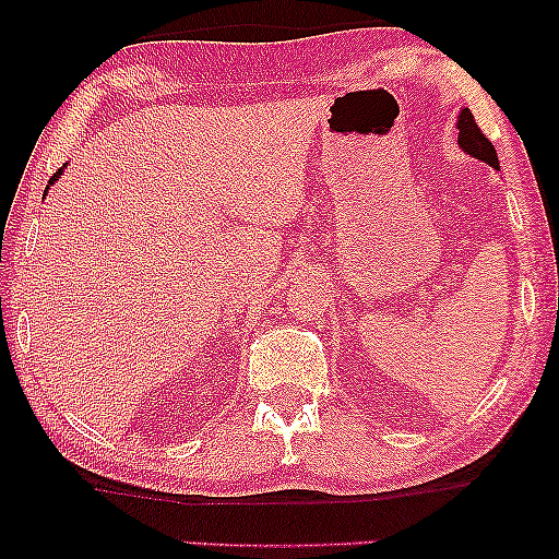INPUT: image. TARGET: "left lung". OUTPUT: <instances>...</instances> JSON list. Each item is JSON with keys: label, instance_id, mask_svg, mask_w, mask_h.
Instances as JSON below:
<instances>
[{"label": "left lung", "instance_id": "left-lung-1", "mask_svg": "<svg viewBox=\"0 0 559 559\" xmlns=\"http://www.w3.org/2000/svg\"><path fill=\"white\" fill-rule=\"evenodd\" d=\"M457 144H461L465 155L484 159V163L491 167H499V155H496L491 140L480 132L476 119H473V114L468 109H461V117H457Z\"/></svg>", "mask_w": 559, "mask_h": 559}]
</instances>
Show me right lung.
Segmentation results:
<instances>
[{
	"instance_id": "add662e5",
	"label": "right lung",
	"mask_w": 559,
	"mask_h": 559,
	"mask_svg": "<svg viewBox=\"0 0 559 559\" xmlns=\"http://www.w3.org/2000/svg\"><path fill=\"white\" fill-rule=\"evenodd\" d=\"M58 175H63V167H60V170H58L56 175H52V178H50V182H48V188L52 186V182H56V180H58Z\"/></svg>"
}]
</instances>
